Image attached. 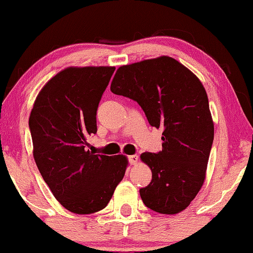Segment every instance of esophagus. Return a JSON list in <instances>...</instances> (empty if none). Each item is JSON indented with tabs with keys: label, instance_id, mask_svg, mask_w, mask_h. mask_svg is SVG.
<instances>
[{
	"label": "esophagus",
	"instance_id": "esophagus-1",
	"mask_svg": "<svg viewBox=\"0 0 253 253\" xmlns=\"http://www.w3.org/2000/svg\"><path fill=\"white\" fill-rule=\"evenodd\" d=\"M128 161L130 165H136L137 161H139V156L137 155H129L128 156Z\"/></svg>",
	"mask_w": 253,
	"mask_h": 253
}]
</instances>
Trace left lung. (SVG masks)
Here are the masks:
<instances>
[{"instance_id":"left-lung-1","label":"left lung","mask_w":253,"mask_h":253,"mask_svg":"<svg viewBox=\"0 0 253 253\" xmlns=\"http://www.w3.org/2000/svg\"><path fill=\"white\" fill-rule=\"evenodd\" d=\"M114 94L141 106L150 126L164 128L162 150L142 153L152 181L140 189L156 212L184 210L202 187L213 141V123L202 83L171 57L120 66L111 84Z\"/></svg>"}]
</instances>
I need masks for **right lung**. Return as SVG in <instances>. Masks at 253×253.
<instances>
[{
	"instance_id": "right-lung-1",
	"label": "right lung",
	"mask_w": 253,
	"mask_h": 253,
	"mask_svg": "<svg viewBox=\"0 0 253 253\" xmlns=\"http://www.w3.org/2000/svg\"><path fill=\"white\" fill-rule=\"evenodd\" d=\"M116 68H68L51 78L35 101L29 128L34 158L56 200L79 215L104 209L124 178V155L95 154L97 111Z\"/></svg>"
}]
</instances>
